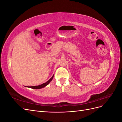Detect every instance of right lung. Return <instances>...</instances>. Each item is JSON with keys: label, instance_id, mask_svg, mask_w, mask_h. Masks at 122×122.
I'll return each instance as SVG.
<instances>
[{"label": "right lung", "instance_id": "add662e5", "mask_svg": "<svg viewBox=\"0 0 122 122\" xmlns=\"http://www.w3.org/2000/svg\"><path fill=\"white\" fill-rule=\"evenodd\" d=\"M54 77V75L52 76V77H51V78L48 80L47 81V82H46L45 83H44L42 84L39 85V86H25V87H29V88H33V89H40V88H43L44 87H45L46 86H47L48 84L51 81H52L53 78Z\"/></svg>", "mask_w": 122, "mask_h": 122}]
</instances>
